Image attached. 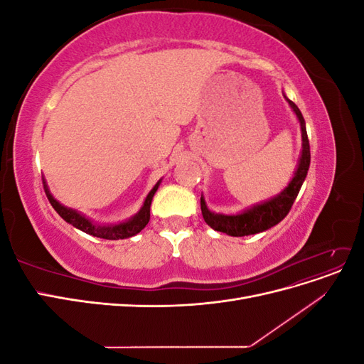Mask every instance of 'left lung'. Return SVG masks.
Listing matches in <instances>:
<instances>
[{
    "label": "left lung",
    "mask_w": 364,
    "mask_h": 364,
    "mask_svg": "<svg viewBox=\"0 0 364 364\" xmlns=\"http://www.w3.org/2000/svg\"><path fill=\"white\" fill-rule=\"evenodd\" d=\"M285 97V95H284ZM285 100L289 102L293 112L296 114L297 119H299L301 132H302V153L299 158V164H297V168L294 171L293 179L290 181L289 186L273 199L262 202L259 205H253L252 208L246 209L241 214L235 215H225V214H215L209 211L205 199L200 197V208H202V215L208 226H211L214 230L218 232H225L230 237H245V235H253L262 232V230H267L272 226L278 225L284 217L290 213V209L296 200L297 194H299L301 186L306 178L308 168H310V141H308L306 135V127H305V119L297 107L291 100L285 97Z\"/></svg>",
    "instance_id": "1"
}]
</instances>
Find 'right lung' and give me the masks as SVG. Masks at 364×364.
Here are the masks:
<instances>
[{
  "label": "right lung",
  "instance_id": "1",
  "mask_svg": "<svg viewBox=\"0 0 364 364\" xmlns=\"http://www.w3.org/2000/svg\"><path fill=\"white\" fill-rule=\"evenodd\" d=\"M161 181L153 186V190L147 194L144 205L139 209V213L135 214L134 217H130L127 222L118 223V225H107V226H100L92 223L90 218H86L83 214L77 213L75 209L63 206L62 203H59L54 197L50 194L46 182H43V188H46L47 197L51 203V206L56 209V213L65 220V222L73 225L74 228L83 230V232L90 234L92 237H98V238H105V240H124L129 237H134L138 232H141L142 229L146 228V225L149 223L150 220V205L153 200V196H155L158 186H159Z\"/></svg>",
  "mask_w": 364,
  "mask_h": 364
}]
</instances>
